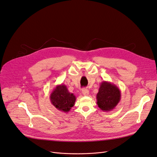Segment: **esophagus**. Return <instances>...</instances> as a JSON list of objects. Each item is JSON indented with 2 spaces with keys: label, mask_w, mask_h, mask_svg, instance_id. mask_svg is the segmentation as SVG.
I'll return each mask as SVG.
<instances>
[{
  "label": "esophagus",
  "mask_w": 157,
  "mask_h": 157,
  "mask_svg": "<svg viewBox=\"0 0 157 157\" xmlns=\"http://www.w3.org/2000/svg\"><path fill=\"white\" fill-rule=\"evenodd\" d=\"M82 93L84 96H88L89 95V91L88 90V89H82Z\"/></svg>",
  "instance_id": "34e87169"
}]
</instances>
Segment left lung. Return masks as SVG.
<instances>
[{
    "instance_id": "obj_1",
    "label": "left lung",
    "mask_w": 157,
    "mask_h": 157,
    "mask_svg": "<svg viewBox=\"0 0 157 157\" xmlns=\"http://www.w3.org/2000/svg\"><path fill=\"white\" fill-rule=\"evenodd\" d=\"M121 90L115 84L103 81L96 95L97 104L103 111L113 110L119 103L121 98Z\"/></svg>"
}]
</instances>
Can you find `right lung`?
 Here are the masks:
<instances>
[{
  "label": "right lung",
  "mask_w": 157,
  "mask_h": 157,
  "mask_svg": "<svg viewBox=\"0 0 157 157\" xmlns=\"http://www.w3.org/2000/svg\"><path fill=\"white\" fill-rule=\"evenodd\" d=\"M50 99L51 103L59 111L68 113L75 105L76 97L70 93L65 84H59L52 92Z\"/></svg>",
  "instance_id": "right-lung-1"
}]
</instances>
